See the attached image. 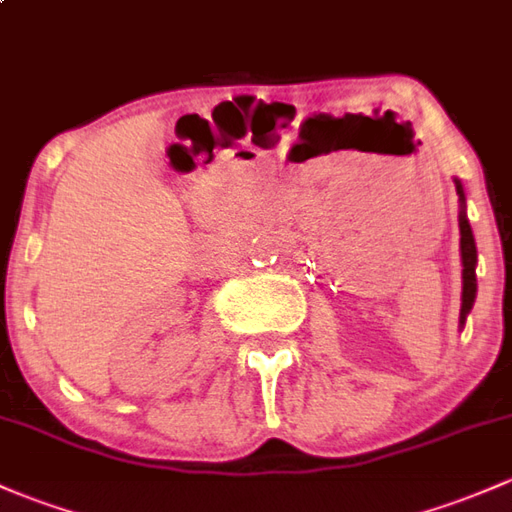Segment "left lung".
<instances>
[{"label": "left lung", "mask_w": 512, "mask_h": 512, "mask_svg": "<svg viewBox=\"0 0 512 512\" xmlns=\"http://www.w3.org/2000/svg\"><path fill=\"white\" fill-rule=\"evenodd\" d=\"M456 183V195H459L461 210H459V232H461V278H464V288H461V312H459V322H466V315L471 312L476 300V241H474V232H471L469 217H466V197H464V188H461L459 180Z\"/></svg>", "instance_id": "obj_1"}]
</instances>
